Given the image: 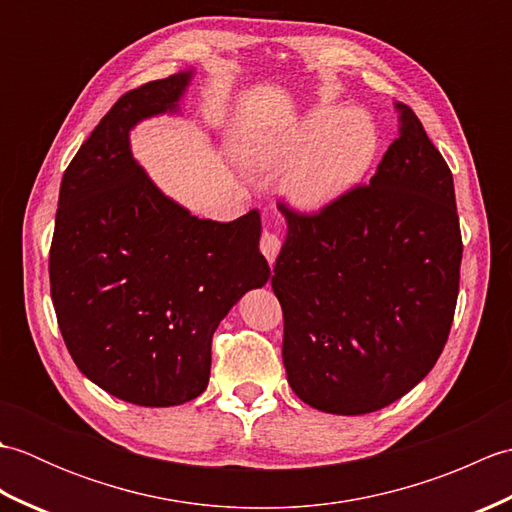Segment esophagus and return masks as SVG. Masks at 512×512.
<instances>
[{
	"mask_svg": "<svg viewBox=\"0 0 512 512\" xmlns=\"http://www.w3.org/2000/svg\"><path fill=\"white\" fill-rule=\"evenodd\" d=\"M259 248H262V253L268 259V264L273 266L277 255H279V250H281V237L266 228V231L262 233V239H259Z\"/></svg>",
	"mask_w": 512,
	"mask_h": 512,
	"instance_id": "esophagus-1",
	"label": "esophagus"
}]
</instances>
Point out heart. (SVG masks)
<instances>
[{
    "mask_svg": "<svg viewBox=\"0 0 512 512\" xmlns=\"http://www.w3.org/2000/svg\"><path fill=\"white\" fill-rule=\"evenodd\" d=\"M378 151L372 118L339 105H317L299 121L248 134L242 156L253 167L290 165L284 191L303 211H319L356 187Z\"/></svg>",
    "mask_w": 512,
    "mask_h": 512,
    "instance_id": "heart-1",
    "label": "heart"
}]
</instances>
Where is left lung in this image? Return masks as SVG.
Wrapping results in <instances>:
<instances>
[{"mask_svg": "<svg viewBox=\"0 0 512 512\" xmlns=\"http://www.w3.org/2000/svg\"><path fill=\"white\" fill-rule=\"evenodd\" d=\"M365 187L288 222L273 290L284 367L306 405L361 416L405 396L449 339L462 235L453 176L411 107Z\"/></svg>", "mask_w": 512, "mask_h": 512, "instance_id": "left-lung-1", "label": "left lung"}]
</instances>
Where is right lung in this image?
<instances>
[{
  "label": "right lung",
  "mask_w": 512,
  "mask_h": 512,
  "mask_svg": "<svg viewBox=\"0 0 512 512\" xmlns=\"http://www.w3.org/2000/svg\"><path fill=\"white\" fill-rule=\"evenodd\" d=\"M193 72L129 90L63 173L50 295L76 367L107 394L173 407L209 385L217 325L270 268L262 220H198L162 193L129 147L145 118L178 112Z\"/></svg>",
  "instance_id": "right-lung-1"
}]
</instances>
